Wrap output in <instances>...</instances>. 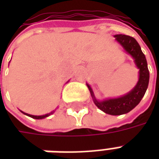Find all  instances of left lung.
I'll return each mask as SVG.
<instances>
[{"label":"left lung","mask_w":159,"mask_h":159,"mask_svg":"<svg viewBox=\"0 0 159 159\" xmlns=\"http://www.w3.org/2000/svg\"><path fill=\"white\" fill-rule=\"evenodd\" d=\"M114 37L123 50L133 58L134 65L139 69V80L136 85L134 87L131 91L123 96L105 99L103 100H97L94 96L92 88L89 83H87V86L89 89L93 102L100 110L104 111L105 113L117 116L129 112L140 103L148 87L149 70L147 67L146 56L141 51V48L136 40L132 36L122 34L115 35Z\"/></svg>","instance_id":"8db88e82"}]
</instances>
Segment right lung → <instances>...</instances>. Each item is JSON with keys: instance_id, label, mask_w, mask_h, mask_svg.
Masks as SVG:
<instances>
[{"instance_id": "obj_1", "label": "right lung", "mask_w": 159, "mask_h": 159, "mask_svg": "<svg viewBox=\"0 0 159 159\" xmlns=\"http://www.w3.org/2000/svg\"><path fill=\"white\" fill-rule=\"evenodd\" d=\"M68 82H69V81H68ZM68 82H67V83H68ZM21 111L22 113L25 114V115H26V116L32 117V118H35V119H43V118H45V117H48V116H50V115H52V114L54 112V111H51L50 113L45 114V115H42V116H34V115H30V114L25 113V112H24V111Z\"/></svg>"}]
</instances>
